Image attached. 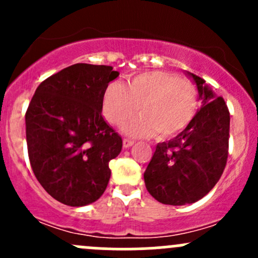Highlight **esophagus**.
Returning <instances> with one entry per match:
<instances>
[{
	"label": "esophagus",
	"instance_id": "1",
	"mask_svg": "<svg viewBox=\"0 0 258 258\" xmlns=\"http://www.w3.org/2000/svg\"><path fill=\"white\" fill-rule=\"evenodd\" d=\"M135 142L132 141V140H128V139H124L123 140V147L124 148H128V147H131L132 145H134Z\"/></svg>",
	"mask_w": 258,
	"mask_h": 258
}]
</instances>
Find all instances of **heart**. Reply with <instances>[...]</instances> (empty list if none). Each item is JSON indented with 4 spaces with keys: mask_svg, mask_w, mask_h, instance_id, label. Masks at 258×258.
<instances>
[{
    "mask_svg": "<svg viewBox=\"0 0 258 258\" xmlns=\"http://www.w3.org/2000/svg\"><path fill=\"white\" fill-rule=\"evenodd\" d=\"M199 108L196 86L178 75L148 71L132 76L126 86L111 82L102 93V113L111 124L124 127L134 137L171 139L183 131L195 118Z\"/></svg>",
    "mask_w": 258,
    "mask_h": 258,
    "instance_id": "obj_1",
    "label": "heart"
}]
</instances>
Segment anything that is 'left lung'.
I'll use <instances>...</instances> for the list:
<instances>
[{"label":"left lung","instance_id":"1","mask_svg":"<svg viewBox=\"0 0 258 258\" xmlns=\"http://www.w3.org/2000/svg\"><path fill=\"white\" fill-rule=\"evenodd\" d=\"M195 81L202 107L175 139L156 146L145 171L146 188L163 205L182 206L206 196L222 176L228 156L230 112L205 80Z\"/></svg>","mask_w":258,"mask_h":258}]
</instances>
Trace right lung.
<instances>
[{
	"instance_id": "obj_1",
	"label": "right lung",
	"mask_w": 258,
	"mask_h": 258,
	"mask_svg": "<svg viewBox=\"0 0 258 258\" xmlns=\"http://www.w3.org/2000/svg\"><path fill=\"white\" fill-rule=\"evenodd\" d=\"M113 67L76 63L40 83L26 112L31 167L41 186L67 206L97 201L110 181L122 139L103 119L102 93Z\"/></svg>"
}]
</instances>
